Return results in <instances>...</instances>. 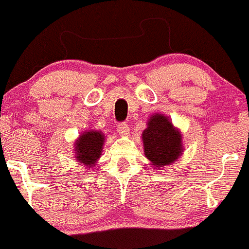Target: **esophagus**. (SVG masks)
<instances>
[{
	"label": "esophagus",
	"instance_id": "esophagus-1",
	"mask_svg": "<svg viewBox=\"0 0 249 249\" xmlns=\"http://www.w3.org/2000/svg\"><path fill=\"white\" fill-rule=\"evenodd\" d=\"M117 131L122 137H127L130 134V128H128L126 123H121V124L117 125Z\"/></svg>",
	"mask_w": 249,
	"mask_h": 249
}]
</instances>
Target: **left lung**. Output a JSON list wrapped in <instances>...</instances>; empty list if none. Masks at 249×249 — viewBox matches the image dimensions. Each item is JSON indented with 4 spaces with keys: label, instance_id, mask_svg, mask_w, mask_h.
Returning <instances> with one entry per match:
<instances>
[{
    "label": "left lung",
    "instance_id": "left-lung-1",
    "mask_svg": "<svg viewBox=\"0 0 249 249\" xmlns=\"http://www.w3.org/2000/svg\"><path fill=\"white\" fill-rule=\"evenodd\" d=\"M146 158L157 168L177 161L181 156V133L172 125L168 117L156 113L150 117L147 127L142 134Z\"/></svg>",
    "mask_w": 249,
    "mask_h": 249
}]
</instances>
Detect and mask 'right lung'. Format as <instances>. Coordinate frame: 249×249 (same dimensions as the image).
I'll list each match as a JSON object with an SVG mask.
<instances>
[{
    "mask_svg": "<svg viewBox=\"0 0 249 249\" xmlns=\"http://www.w3.org/2000/svg\"><path fill=\"white\" fill-rule=\"evenodd\" d=\"M105 137L101 131L89 130L81 134L75 142L76 159L85 166H95L96 161L101 158L102 148Z\"/></svg>",
    "mask_w": 249,
    "mask_h": 249,
    "instance_id": "add662e5",
    "label": "right lung"
}]
</instances>
